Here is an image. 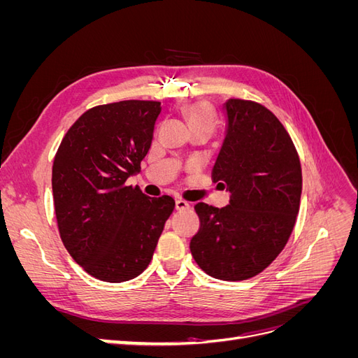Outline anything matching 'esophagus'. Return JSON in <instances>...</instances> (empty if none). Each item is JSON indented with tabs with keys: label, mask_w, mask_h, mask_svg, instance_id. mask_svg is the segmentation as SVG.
I'll list each match as a JSON object with an SVG mask.
<instances>
[{
	"label": "esophagus",
	"mask_w": 358,
	"mask_h": 358,
	"mask_svg": "<svg viewBox=\"0 0 358 358\" xmlns=\"http://www.w3.org/2000/svg\"><path fill=\"white\" fill-rule=\"evenodd\" d=\"M188 208H189V203L188 201L182 200V199L176 200V209L178 210H183V209H188Z\"/></svg>",
	"instance_id": "1"
}]
</instances>
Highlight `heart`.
Returning <instances> with one entry per match:
<instances>
[{
    "label": "heart",
    "instance_id": "obj_1",
    "mask_svg": "<svg viewBox=\"0 0 358 358\" xmlns=\"http://www.w3.org/2000/svg\"><path fill=\"white\" fill-rule=\"evenodd\" d=\"M183 115H185V119H187L191 131L201 129V131H206L209 134L213 133L216 121H215V116H213L212 110L206 104H203V103L191 104L189 107H187L185 113Z\"/></svg>",
    "mask_w": 358,
    "mask_h": 358
}]
</instances>
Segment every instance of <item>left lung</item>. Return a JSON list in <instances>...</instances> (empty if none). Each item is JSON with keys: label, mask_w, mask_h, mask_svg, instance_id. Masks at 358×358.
<instances>
[{"label": "left lung", "mask_w": 358, "mask_h": 358, "mask_svg": "<svg viewBox=\"0 0 358 358\" xmlns=\"http://www.w3.org/2000/svg\"><path fill=\"white\" fill-rule=\"evenodd\" d=\"M227 131L212 170L230 204L194 206L200 229L189 249L201 270L222 280H245L270 266L294 229L301 196V166L279 119L255 101L224 104Z\"/></svg>", "instance_id": "8db88e82"}]
</instances>
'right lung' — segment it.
I'll return each mask as SVG.
<instances>
[{
  "label": "right lung",
  "mask_w": 358,
  "mask_h": 358,
  "mask_svg": "<svg viewBox=\"0 0 358 358\" xmlns=\"http://www.w3.org/2000/svg\"><path fill=\"white\" fill-rule=\"evenodd\" d=\"M159 101L125 100L86 110L53 159L59 236L74 262L106 282L138 276L152 259L175 209L169 196L125 185L152 143Z\"/></svg>",
  "instance_id": "right-lung-1"
}]
</instances>
